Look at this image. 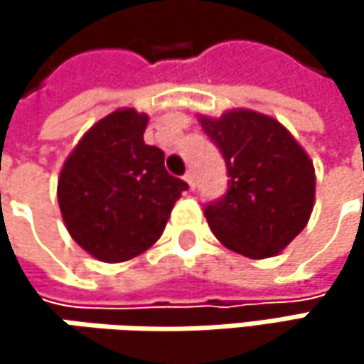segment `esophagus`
I'll return each mask as SVG.
<instances>
[{
    "mask_svg": "<svg viewBox=\"0 0 364 364\" xmlns=\"http://www.w3.org/2000/svg\"><path fill=\"white\" fill-rule=\"evenodd\" d=\"M183 179H185V183L189 185V189H193V187H196V181H193V175H191V173H187Z\"/></svg>",
    "mask_w": 364,
    "mask_h": 364,
    "instance_id": "1",
    "label": "esophagus"
}]
</instances>
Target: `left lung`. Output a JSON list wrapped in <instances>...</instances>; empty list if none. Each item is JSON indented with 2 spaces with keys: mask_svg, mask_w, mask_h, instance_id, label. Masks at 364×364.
I'll return each instance as SVG.
<instances>
[{
  "mask_svg": "<svg viewBox=\"0 0 364 364\" xmlns=\"http://www.w3.org/2000/svg\"><path fill=\"white\" fill-rule=\"evenodd\" d=\"M202 130L223 154L228 193L204 208L221 245L249 259L284 251L308 225L314 196V164L295 136L274 117L230 109L198 115Z\"/></svg>",
  "mask_w": 364,
  "mask_h": 364,
  "instance_id": "8db88e82",
  "label": "left lung"
}]
</instances>
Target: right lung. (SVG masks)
<instances>
[{"label": "right lung", "mask_w": 364, "mask_h": 364, "mask_svg": "<svg viewBox=\"0 0 364 364\" xmlns=\"http://www.w3.org/2000/svg\"><path fill=\"white\" fill-rule=\"evenodd\" d=\"M147 113L132 107L99 119L67 156L58 206L71 238L99 261L145 253L162 236L187 183L164 168V151L145 145Z\"/></svg>", "instance_id": "1"}]
</instances>
